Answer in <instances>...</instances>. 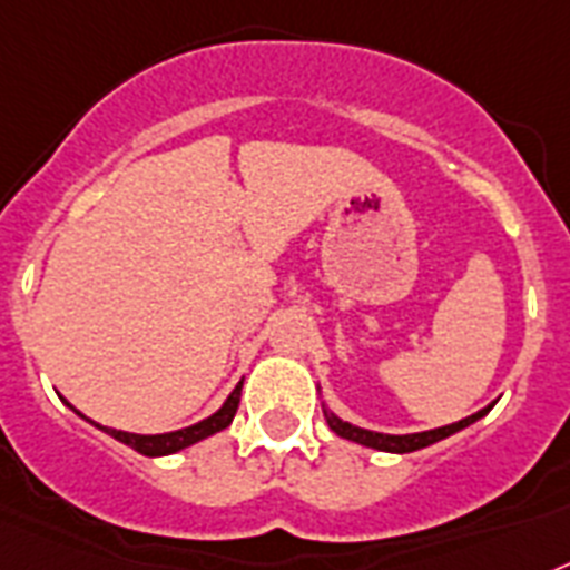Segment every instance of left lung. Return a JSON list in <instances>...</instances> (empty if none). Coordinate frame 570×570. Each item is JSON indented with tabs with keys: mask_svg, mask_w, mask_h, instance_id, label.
<instances>
[{
	"mask_svg": "<svg viewBox=\"0 0 570 570\" xmlns=\"http://www.w3.org/2000/svg\"><path fill=\"white\" fill-rule=\"evenodd\" d=\"M487 411H490V405L481 411H475V414H470V417L458 420V423L440 425V429H429V432H417V434H382V432H371V429H358V425L336 417V414L327 409H324V417H327V425L338 434V438L353 440V443H362V446H367V449H380V452H396V455H405V452H417V449L432 446V443L449 438V434L461 432V429H466V425H472L475 420L484 417Z\"/></svg>",
	"mask_w": 570,
	"mask_h": 570,
	"instance_id": "8db88e82",
	"label": "left lung"
}]
</instances>
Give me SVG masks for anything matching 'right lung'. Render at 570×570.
<instances>
[{"label": "right lung", "mask_w": 570, "mask_h": 570, "mask_svg": "<svg viewBox=\"0 0 570 570\" xmlns=\"http://www.w3.org/2000/svg\"><path fill=\"white\" fill-rule=\"evenodd\" d=\"M240 391H243V382H237V389L228 394V400L219 405V411H214L212 417H205V420H199V423L188 425V429H179V432L132 434V432H121V429H109V425H98V423L95 425H98L100 432L112 434L115 440H121V443H127V446L136 449V452H141V455H147V458L174 455V452H179V449L194 446V443H199V440L212 438V434L228 429L234 420V414H237V405H240ZM80 417H83V414H80ZM89 423H92V420H89Z\"/></svg>", "instance_id": "obj_1"}]
</instances>
